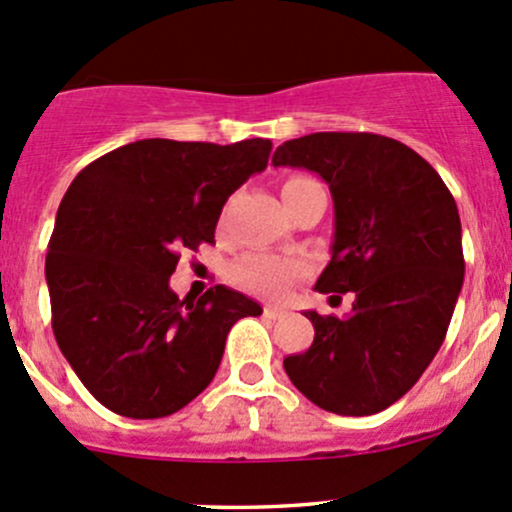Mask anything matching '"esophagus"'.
<instances>
[{"label":"esophagus","mask_w":512,"mask_h":512,"mask_svg":"<svg viewBox=\"0 0 512 512\" xmlns=\"http://www.w3.org/2000/svg\"><path fill=\"white\" fill-rule=\"evenodd\" d=\"M262 314L270 319H280V317H285V309L275 307V304H265V307H262Z\"/></svg>","instance_id":"esophagus-1"}]
</instances>
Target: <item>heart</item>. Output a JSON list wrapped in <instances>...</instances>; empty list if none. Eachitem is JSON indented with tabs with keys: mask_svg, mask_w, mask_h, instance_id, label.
<instances>
[{
	"mask_svg": "<svg viewBox=\"0 0 512 512\" xmlns=\"http://www.w3.org/2000/svg\"><path fill=\"white\" fill-rule=\"evenodd\" d=\"M299 180V178H289ZM304 265L299 260L272 252H250L230 267V280L240 289L265 297H282L289 287L304 277Z\"/></svg>",
	"mask_w": 512,
	"mask_h": 512,
	"instance_id": "heart-1",
	"label": "heart"
}]
</instances>
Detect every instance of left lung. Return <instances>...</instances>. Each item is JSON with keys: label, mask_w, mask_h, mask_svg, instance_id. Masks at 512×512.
I'll return each mask as SVG.
<instances>
[{"label": "left lung", "mask_w": 512, "mask_h": 512, "mask_svg": "<svg viewBox=\"0 0 512 512\" xmlns=\"http://www.w3.org/2000/svg\"><path fill=\"white\" fill-rule=\"evenodd\" d=\"M272 163L327 180L334 245L317 289L356 297L344 319L307 312L314 342L287 356V376L319 409L379 414L446 339L466 272L456 200L431 163L379 133H309Z\"/></svg>", "instance_id": "1"}]
</instances>
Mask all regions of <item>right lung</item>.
Listing matches in <instances>:
<instances>
[{"instance_id": "right-lung-1", "label": "right lung", "mask_w": 512, "mask_h": 512, "mask_svg": "<svg viewBox=\"0 0 512 512\" xmlns=\"http://www.w3.org/2000/svg\"><path fill=\"white\" fill-rule=\"evenodd\" d=\"M267 138L218 146L146 138L86 165L46 252L51 329L81 384L113 414L163 418L213 381L232 324L262 307L215 285L178 299L180 252L213 245L225 200L267 168Z\"/></svg>"}]
</instances>
